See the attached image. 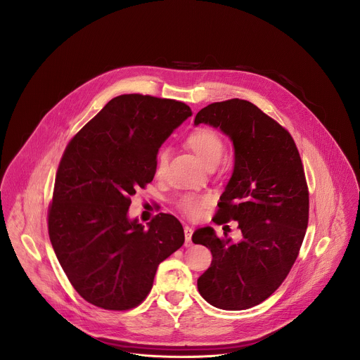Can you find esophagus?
Listing matches in <instances>:
<instances>
[{
    "label": "esophagus",
    "instance_id": "obj_1",
    "mask_svg": "<svg viewBox=\"0 0 360 360\" xmlns=\"http://www.w3.org/2000/svg\"><path fill=\"white\" fill-rule=\"evenodd\" d=\"M184 232H185V246H191L192 245V233H193V229L191 226H185L184 228Z\"/></svg>",
    "mask_w": 360,
    "mask_h": 360
}]
</instances>
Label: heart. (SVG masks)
Wrapping results in <instances>:
<instances>
[{"label":"heart","instance_id":"b5f03b06","mask_svg":"<svg viewBox=\"0 0 360 360\" xmlns=\"http://www.w3.org/2000/svg\"><path fill=\"white\" fill-rule=\"evenodd\" d=\"M185 145L195 152L199 160L208 168H214L225 153L224 136L211 127H198L188 132L184 139ZM168 164V150L161 148L155 157V174L164 175ZM210 199L200 195H182L178 200V208L189 218H199L207 208Z\"/></svg>","mask_w":360,"mask_h":360}]
</instances>
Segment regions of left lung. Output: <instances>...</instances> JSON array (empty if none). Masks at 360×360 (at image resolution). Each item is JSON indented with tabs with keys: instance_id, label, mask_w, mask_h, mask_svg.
I'll use <instances>...</instances> for the list:
<instances>
[{
	"instance_id": "1",
	"label": "left lung",
	"mask_w": 360,
	"mask_h": 360,
	"mask_svg": "<svg viewBox=\"0 0 360 360\" xmlns=\"http://www.w3.org/2000/svg\"><path fill=\"white\" fill-rule=\"evenodd\" d=\"M231 136L235 168L214 222L238 221L242 240L200 228L193 243L212 252L198 290L212 306L242 311L268 299L290 272L309 222V189L296 143L286 128L252 102L232 98L202 108L195 124Z\"/></svg>"
}]
</instances>
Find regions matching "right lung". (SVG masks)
Wrapping results in <instances>:
<instances>
[{"mask_svg":"<svg viewBox=\"0 0 360 360\" xmlns=\"http://www.w3.org/2000/svg\"><path fill=\"white\" fill-rule=\"evenodd\" d=\"M191 115L176 99L124 94L65 146L48 235L68 281L88 303L134 309L150 292L158 265L184 245L174 215L158 214L145 228L127 214L131 196L155 175L158 148Z\"/></svg>","mask_w":360,"mask_h":360,"instance_id":"add662e5","label":"right lung"}]
</instances>
